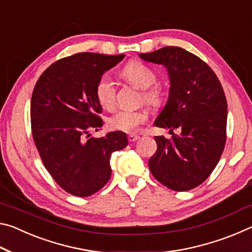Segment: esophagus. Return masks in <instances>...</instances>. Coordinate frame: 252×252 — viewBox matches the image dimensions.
I'll return each instance as SVG.
<instances>
[{
    "instance_id": "1",
    "label": "esophagus",
    "mask_w": 252,
    "mask_h": 252,
    "mask_svg": "<svg viewBox=\"0 0 252 252\" xmlns=\"http://www.w3.org/2000/svg\"><path fill=\"white\" fill-rule=\"evenodd\" d=\"M127 139H129V142L130 143H133V142L136 141V140L139 139V136L135 135V134H130L129 136H127Z\"/></svg>"
}]
</instances>
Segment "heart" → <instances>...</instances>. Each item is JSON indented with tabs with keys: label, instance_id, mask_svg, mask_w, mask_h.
Here are the masks:
<instances>
[{
	"label": "heart",
	"instance_id": "b5f03b06",
	"mask_svg": "<svg viewBox=\"0 0 252 252\" xmlns=\"http://www.w3.org/2000/svg\"><path fill=\"white\" fill-rule=\"evenodd\" d=\"M122 74L136 88L143 90L142 96L147 104L158 108L164 101V91L156 84L158 76L151 67L140 61H130L123 66ZM117 89L108 74L102 75L95 84V96L102 108L112 109L116 104ZM148 120V112L144 110H120L108 119L110 129L132 133L139 126Z\"/></svg>",
	"mask_w": 252,
	"mask_h": 252
}]
</instances>
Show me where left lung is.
Segmentation results:
<instances>
[{
  "instance_id": "1",
  "label": "left lung",
  "mask_w": 252,
  "mask_h": 252,
  "mask_svg": "<svg viewBox=\"0 0 252 252\" xmlns=\"http://www.w3.org/2000/svg\"><path fill=\"white\" fill-rule=\"evenodd\" d=\"M139 57L167 66L171 83L167 105L155 126L168 127L172 138L155 136L158 148L149 168L169 189H193L215 170L225 146L228 112L222 85L203 60L179 46Z\"/></svg>"
}]
</instances>
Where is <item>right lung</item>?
Returning a JSON list of instances; mask_svg holds the SVG:
<instances>
[{
	"label": "right lung",
	"mask_w": 252,
	"mask_h": 252,
	"mask_svg": "<svg viewBox=\"0 0 252 252\" xmlns=\"http://www.w3.org/2000/svg\"><path fill=\"white\" fill-rule=\"evenodd\" d=\"M125 54L82 52L52 63L37 80L31 99L32 136L45 169L75 197L102 189L111 177L110 159L127 146L121 131L91 138L103 126L95 84Z\"/></svg>",
	"instance_id": "1"
}]
</instances>
